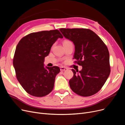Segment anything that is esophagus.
<instances>
[{
    "label": "esophagus",
    "instance_id": "34e87169",
    "mask_svg": "<svg viewBox=\"0 0 125 125\" xmlns=\"http://www.w3.org/2000/svg\"><path fill=\"white\" fill-rule=\"evenodd\" d=\"M68 70V68L65 67H60V70L61 71H66Z\"/></svg>",
    "mask_w": 125,
    "mask_h": 125
}]
</instances>
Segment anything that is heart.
<instances>
[{"instance_id": "b5f03b06", "label": "heart", "mask_w": 125, "mask_h": 125, "mask_svg": "<svg viewBox=\"0 0 125 125\" xmlns=\"http://www.w3.org/2000/svg\"><path fill=\"white\" fill-rule=\"evenodd\" d=\"M69 42H71L69 41V40H64V41H63V44H67V43H69Z\"/></svg>"}]
</instances>
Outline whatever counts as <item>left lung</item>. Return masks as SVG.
Instances as JSON below:
<instances>
[{"label": "left lung", "instance_id": "8db88e82", "mask_svg": "<svg viewBox=\"0 0 125 125\" xmlns=\"http://www.w3.org/2000/svg\"><path fill=\"white\" fill-rule=\"evenodd\" d=\"M65 38L74 45L73 59L82 66L75 71L69 81L72 90L82 96L97 93L104 85L110 73L109 53L105 43L94 32L85 29H60Z\"/></svg>", "mask_w": 125, "mask_h": 125}]
</instances>
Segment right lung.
<instances>
[{"label":"right lung","mask_w":125,"mask_h":125,"mask_svg":"<svg viewBox=\"0 0 125 125\" xmlns=\"http://www.w3.org/2000/svg\"><path fill=\"white\" fill-rule=\"evenodd\" d=\"M58 38L63 36L58 30L32 32L24 37L16 48L13 66L16 77L29 94L42 97L52 90L58 66H44V58Z\"/></svg>","instance_id":"add662e5"}]
</instances>
